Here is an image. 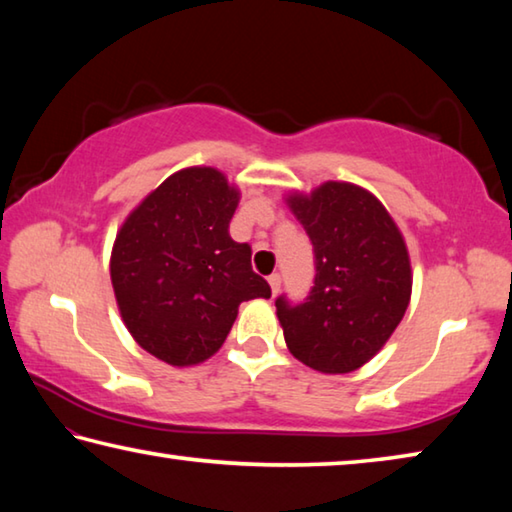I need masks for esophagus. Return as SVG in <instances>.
I'll return each instance as SVG.
<instances>
[{
	"mask_svg": "<svg viewBox=\"0 0 512 512\" xmlns=\"http://www.w3.org/2000/svg\"><path fill=\"white\" fill-rule=\"evenodd\" d=\"M268 284H271L273 296H277V291H280V287H282V277H280V273H273L271 277H268Z\"/></svg>",
	"mask_w": 512,
	"mask_h": 512,
	"instance_id": "esophagus-1",
	"label": "esophagus"
}]
</instances>
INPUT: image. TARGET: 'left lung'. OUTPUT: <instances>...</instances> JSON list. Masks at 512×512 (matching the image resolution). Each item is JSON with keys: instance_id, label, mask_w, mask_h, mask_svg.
Here are the masks:
<instances>
[{"instance_id": "obj_1", "label": "left lung", "mask_w": 512, "mask_h": 512, "mask_svg": "<svg viewBox=\"0 0 512 512\" xmlns=\"http://www.w3.org/2000/svg\"><path fill=\"white\" fill-rule=\"evenodd\" d=\"M314 244L316 277L300 305L275 300L289 352L325 375L368 363L411 300V259L393 216L368 189L327 180L287 196Z\"/></svg>"}]
</instances>
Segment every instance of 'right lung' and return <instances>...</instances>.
Here are the masks:
<instances>
[{"label":"right lung","mask_w":512,"mask_h":512,"mask_svg":"<svg viewBox=\"0 0 512 512\" xmlns=\"http://www.w3.org/2000/svg\"><path fill=\"white\" fill-rule=\"evenodd\" d=\"M239 189L214 167L169 176L126 216L110 255V280L133 339L169 366H196L221 348L239 305L271 298L230 237Z\"/></svg>","instance_id":"right-lung-1"}]
</instances>
